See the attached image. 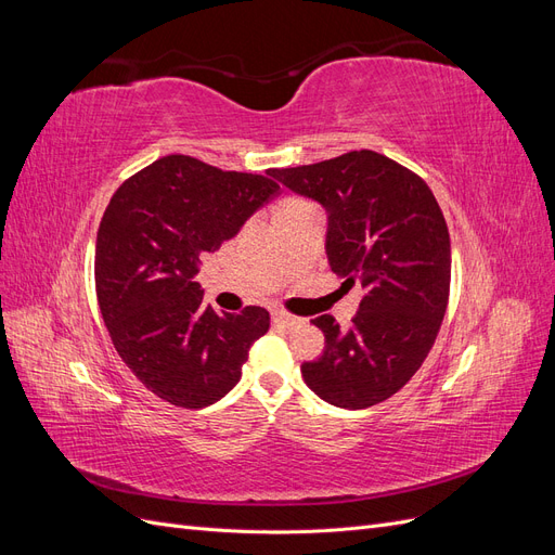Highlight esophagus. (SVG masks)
<instances>
[{
    "instance_id": "34e87169",
    "label": "esophagus",
    "mask_w": 555,
    "mask_h": 555,
    "mask_svg": "<svg viewBox=\"0 0 555 555\" xmlns=\"http://www.w3.org/2000/svg\"><path fill=\"white\" fill-rule=\"evenodd\" d=\"M304 322H306V319L294 317V314L284 312V310H280V308L273 310V324H278V326H282V328H296V326H300Z\"/></svg>"
}]
</instances>
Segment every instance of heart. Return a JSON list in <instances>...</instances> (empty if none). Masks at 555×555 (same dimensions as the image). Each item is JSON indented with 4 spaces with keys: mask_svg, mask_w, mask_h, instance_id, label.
<instances>
[{
    "mask_svg": "<svg viewBox=\"0 0 555 555\" xmlns=\"http://www.w3.org/2000/svg\"><path fill=\"white\" fill-rule=\"evenodd\" d=\"M287 204H298V198H289V201H284L282 206H287Z\"/></svg>",
    "mask_w": 555,
    "mask_h": 555,
    "instance_id": "1",
    "label": "heart"
}]
</instances>
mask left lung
Listing matches in <instances>:
<instances>
[{
  "instance_id": "8db88e82",
  "label": "left lung",
  "mask_w": 555,
  "mask_h": 555,
  "mask_svg": "<svg viewBox=\"0 0 555 555\" xmlns=\"http://www.w3.org/2000/svg\"><path fill=\"white\" fill-rule=\"evenodd\" d=\"M271 176L326 210L331 271L365 289L349 331L331 314L312 319L326 347L300 373L335 408L377 405L422 367L447 312L451 243L438 201L416 173L373 150Z\"/></svg>"
}]
</instances>
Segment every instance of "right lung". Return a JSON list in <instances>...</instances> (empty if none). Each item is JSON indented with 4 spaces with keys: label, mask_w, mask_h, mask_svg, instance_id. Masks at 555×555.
Listing matches in <instances>:
<instances>
[{
    "label": "right lung",
    "mask_w": 555,
    "mask_h": 555,
    "mask_svg": "<svg viewBox=\"0 0 555 555\" xmlns=\"http://www.w3.org/2000/svg\"><path fill=\"white\" fill-rule=\"evenodd\" d=\"M268 176L162 157L120 184L99 224L94 282L113 347L147 391L176 408L224 398L271 326L259 306L217 312L194 282L201 257L280 192Z\"/></svg>",
    "instance_id": "1"
}]
</instances>
